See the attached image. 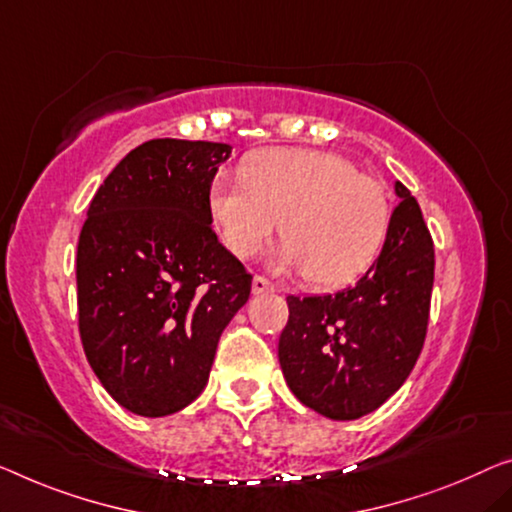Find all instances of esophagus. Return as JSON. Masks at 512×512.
<instances>
[{"label":"esophagus","mask_w":512,"mask_h":512,"mask_svg":"<svg viewBox=\"0 0 512 512\" xmlns=\"http://www.w3.org/2000/svg\"><path fill=\"white\" fill-rule=\"evenodd\" d=\"M273 289H276V285H273L271 280H266L264 276L253 278V294H269Z\"/></svg>","instance_id":"esophagus-1"}]
</instances>
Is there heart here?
I'll list each match as a JSON object with an SVG mask.
<instances>
[{
  "instance_id": "1",
  "label": "heart",
  "mask_w": 512,
  "mask_h": 512,
  "mask_svg": "<svg viewBox=\"0 0 512 512\" xmlns=\"http://www.w3.org/2000/svg\"><path fill=\"white\" fill-rule=\"evenodd\" d=\"M209 213L225 248L241 259L262 255L285 234L280 264L315 285L356 280L384 246L391 202L379 181L352 160L319 149L257 151L239 174H218Z\"/></svg>"
}]
</instances>
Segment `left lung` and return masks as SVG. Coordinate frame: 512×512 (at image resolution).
<instances>
[{"label": "left lung", "instance_id": "left-lung-1", "mask_svg": "<svg viewBox=\"0 0 512 512\" xmlns=\"http://www.w3.org/2000/svg\"><path fill=\"white\" fill-rule=\"evenodd\" d=\"M384 248L354 287L287 296L278 358L305 407L354 421L407 381L421 354L434 282V246L421 207L400 181Z\"/></svg>", "mask_w": 512, "mask_h": 512}]
</instances>
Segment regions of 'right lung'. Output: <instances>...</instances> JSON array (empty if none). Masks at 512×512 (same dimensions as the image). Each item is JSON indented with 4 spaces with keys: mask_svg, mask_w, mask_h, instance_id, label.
Wrapping results in <instances>:
<instances>
[{
    "mask_svg": "<svg viewBox=\"0 0 512 512\" xmlns=\"http://www.w3.org/2000/svg\"><path fill=\"white\" fill-rule=\"evenodd\" d=\"M223 142L149 140L108 174L78 241V322L105 391L137 416L204 391L220 333L253 276L213 232L209 188Z\"/></svg>",
    "mask_w": 512,
    "mask_h": 512,
    "instance_id": "obj_1",
    "label": "right lung"
}]
</instances>
